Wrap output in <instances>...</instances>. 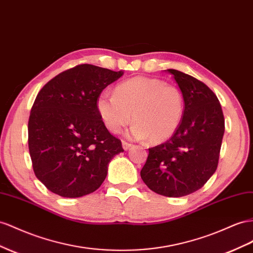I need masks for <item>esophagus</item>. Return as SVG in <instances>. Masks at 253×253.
Masks as SVG:
<instances>
[{"mask_svg":"<svg viewBox=\"0 0 253 253\" xmlns=\"http://www.w3.org/2000/svg\"><path fill=\"white\" fill-rule=\"evenodd\" d=\"M122 147H124V149L125 150H127V149H129L132 147V143L131 142H128V141H122Z\"/></svg>","mask_w":253,"mask_h":253,"instance_id":"obj_1","label":"esophagus"}]
</instances>
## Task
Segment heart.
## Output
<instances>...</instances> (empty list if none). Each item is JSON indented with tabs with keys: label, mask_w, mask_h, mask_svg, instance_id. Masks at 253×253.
<instances>
[{
	"label": "heart",
	"mask_w": 253,
	"mask_h": 253,
	"mask_svg": "<svg viewBox=\"0 0 253 253\" xmlns=\"http://www.w3.org/2000/svg\"><path fill=\"white\" fill-rule=\"evenodd\" d=\"M97 108L106 127L119 133L133 118L128 135L154 143L175 133L184 114V99L179 88L159 79L136 77L116 86L115 94L101 92Z\"/></svg>",
	"instance_id": "heart-1"
}]
</instances>
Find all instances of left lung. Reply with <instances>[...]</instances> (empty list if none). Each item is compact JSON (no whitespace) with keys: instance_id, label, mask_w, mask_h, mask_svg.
I'll use <instances>...</instances> for the list:
<instances>
[{"instance_id":"left-lung-1","label":"left lung","mask_w":253,"mask_h":253,"mask_svg":"<svg viewBox=\"0 0 253 253\" xmlns=\"http://www.w3.org/2000/svg\"><path fill=\"white\" fill-rule=\"evenodd\" d=\"M184 99L181 124L169 140L149 149L140 171L146 185L166 197L200 189L214 174L224 133V118L216 94L196 78L167 69Z\"/></svg>"}]
</instances>
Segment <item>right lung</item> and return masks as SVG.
Wrapping results in <instances>:
<instances>
[{
	"mask_svg": "<svg viewBox=\"0 0 253 253\" xmlns=\"http://www.w3.org/2000/svg\"><path fill=\"white\" fill-rule=\"evenodd\" d=\"M124 72L82 64L42 88L29 119V150L37 179L52 193L78 198L105 180L108 163L124 152L97 108L104 88Z\"/></svg>",
	"mask_w": 253,
	"mask_h": 253,
	"instance_id": "right-lung-1",
	"label": "right lung"
}]
</instances>
